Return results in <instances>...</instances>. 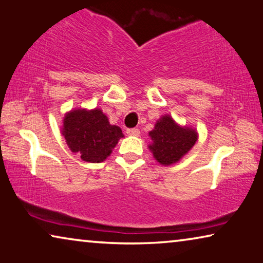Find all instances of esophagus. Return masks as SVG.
I'll list each match as a JSON object with an SVG mask.
<instances>
[{
    "instance_id": "34e87169",
    "label": "esophagus",
    "mask_w": 263,
    "mask_h": 263,
    "mask_svg": "<svg viewBox=\"0 0 263 263\" xmlns=\"http://www.w3.org/2000/svg\"><path fill=\"white\" fill-rule=\"evenodd\" d=\"M126 133L128 136H135V137H138L140 135V131L138 128H127Z\"/></svg>"
}]
</instances>
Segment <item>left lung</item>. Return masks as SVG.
<instances>
[{
    "instance_id": "8db88e82",
    "label": "left lung",
    "mask_w": 263,
    "mask_h": 263,
    "mask_svg": "<svg viewBox=\"0 0 263 263\" xmlns=\"http://www.w3.org/2000/svg\"><path fill=\"white\" fill-rule=\"evenodd\" d=\"M152 143L150 148L155 159L162 165H171L179 162L197 142L195 128L179 126L170 116H163L150 131Z\"/></svg>"
}]
</instances>
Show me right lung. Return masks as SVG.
Masks as SVG:
<instances>
[{
  "mask_svg": "<svg viewBox=\"0 0 263 263\" xmlns=\"http://www.w3.org/2000/svg\"><path fill=\"white\" fill-rule=\"evenodd\" d=\"M61 132L70 151L88 163L104 162L124 137L121 128L109 124L100 108H78L66 113Z\"/></svg>",
  "mask_w": 263,
  "mask_h": 263,
  "instance_id": "obj_1",
  "label": "right lung"
}]
</instances>
